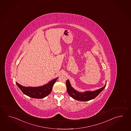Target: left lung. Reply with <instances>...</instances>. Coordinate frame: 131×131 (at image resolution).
<instances>
[{"label": "left lung", "mask_w": 131, "mask_h": 131, "mask_svg": "<svg viewBox=\"0 0 131 131\" xmlns=\"http://www.w3.org/2000/svg\"><path fill=\"white\" fill-rule=\"evenodd\" d=\"M106 83L101 88L94 91H86L83 92L77 91L72 87L69 80L66 81V86L68 93L70 96L75 100L79 101H87L95 99L105 88Z\"/></svg>", "instance_id": "1"}]
</instances>
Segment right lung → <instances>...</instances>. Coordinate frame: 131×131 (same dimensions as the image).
Masks as SVG:
<instances>
[{"label":"right lung","instance_id":"1","mask_svg":"<svg viewBox=\"0 0 131 131\" xmlns=\"http://www.w3.org/2000/svg\"><path fill=\"white\" fill-rule=\"evenodd\" d=\"M58 78L51 80L47 84L39 87H25L17 82L16 83L25 95L34 99H43L50 93L53 84L56 83Z\"/></svg>","mask_w":131,"mask_h":131}]
</instances>
